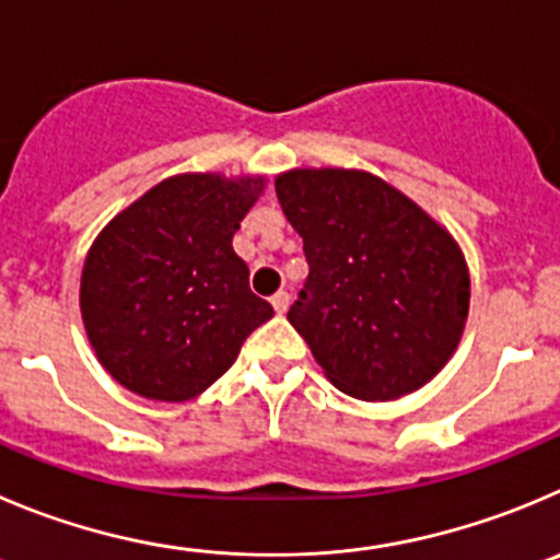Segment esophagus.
Wrapping results in <instances>:
<instances>
[{
    "mask_svg": "<svg viewBox=\"0 0 560 560\" xmlns=\"http://www.w3.org/2000/svg\"><path fill=\"white\" fill-rule=\"evenodd\" d=\"M270 304H273V310L279 312V315H284L287 306H290V292H287V290H279V292H276L273 298H270Z\"/></svg>",
    "mask_w": 560,
    "mask_h": 560,
    "instance_id": "esophagus-1",
    "label": "esophagus"
}]
</instances>
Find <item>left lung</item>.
I'll use <instances>...</instances> for the list:
<instances>
[{
	"label": "left lung",
	"instance_id": "8db88e82",
	"mask_svg": "<svg viewBox=\"0 0 560 560\" xmlns=\"http://www.w3.org/2000/svg\"><path fill=\"white\" fill-rule=\"evenodd\" d=\"M276 196L310 262L287 320L326 378L359 400L425 386L469 312V270L451 232L368 171H287Z\"/></svg>",
	"mask_w": 560,
	"mask_h": 560
}]
</instances>
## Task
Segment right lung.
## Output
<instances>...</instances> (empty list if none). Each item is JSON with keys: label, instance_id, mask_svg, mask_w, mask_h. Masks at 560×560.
<instances>
[{"label": "right lung", "instance_id": "1", "mask_svg": "<svg viewBox=\"0 0 560 560\" xmlns=\"http://www.w3.org/2000/svg\"><path fill=\"white\" fill-rule=\"evenodd\" d=\"M262 190L265 176H171L93 240L80 284L82 323L118 384L165 404L196 398L273 317L232 248Z\"/></svg>", "mask_w": 560, "mask_h": 560}]
</instances>
